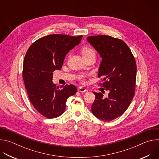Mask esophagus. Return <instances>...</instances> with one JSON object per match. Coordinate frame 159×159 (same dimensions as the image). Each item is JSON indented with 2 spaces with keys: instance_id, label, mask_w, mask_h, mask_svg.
<instances>
[{
  "instance_id": "esophagus-1",
  "label": "esophagus",
  "mask_w": 159,
  "mask_h": 159,
  "mask_svg": "<svg viewBox=\"0 0 159 159\" xmlns=\"http://www.w3.org/2000/svg\"><path fill=\"white\" fill-rule=\"evenodd\" d=\"M78 91L80 93H85L87 91V89H86L82 87H80L78 89Z\"/></svg>"
}]
</instances>
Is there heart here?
I'll list each match as a JSON object with an SVG mask.
<instances>
[{"mask_svg": "<svg viewBox=\"0 0 159 159\" xmlns=\"http://www.w3.org/2000/svg\"><path fill=\"white\" fill-rule=\"evenodd\" d=\"M82 55H83L84 57H86L92 55H95V51H94V50L93 48L89 47H83L82 48ZM79 79H80V80H84V75H80L79 76Z\"/></svg>", "mask_w": 159, "mask_h": 159, "instance_id": "b5f03b06", "label": "heart"}]
</instances>
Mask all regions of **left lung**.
Segmentation results:
<instances>
[{"label": "left lung", "instance_id": "1", "mask_svg": "<svg viewBox=\"0 0 159 159\" xmlns=\"http://www.w3.org/2000/svg\"><path fill=\"white\" fill-rule=\"evenodd\" d=\"M87 40L102 58L98 77L103 79L101 85L109 92L106 97L102 93H93L96 99L91 110L98 118L111 121L123 114L134 97L137 65L130 49L121 39L98 35L88 36Z\"/></svg>", "mask_w": 159, "mask_h": 159}]
</instances>
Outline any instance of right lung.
<instances>
[{"label":"right lung","mask_w":159,"mask_h":159,"mask_svg":"<svg viewBox=\"0 0 159 159\" xmlns=\"http://www.w3.org/2000/svg\"><path fill=\"white\" fill-rule=\"evenodd\" d=\"M82 36L50 34L34 42L28 50L22 69L26 89L34 108L47 118L60 116L66 99L77 93L72 84L57 86L53 72L60 70L66 55L78 45Z\"/></svg>","instance_id":"obj_1"}]
</instances>
